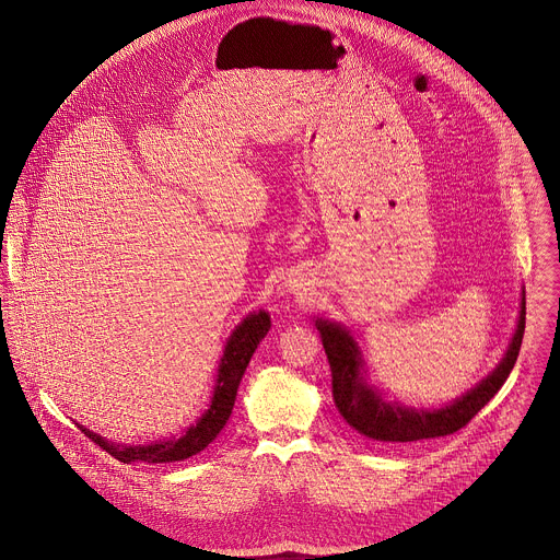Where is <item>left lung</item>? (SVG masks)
<instances>
[{
    "instance_id": "left-lung-1",
    "label": "left lung",
    "mask_w": 560,
    "mask_h": 560,
    "mask_svg": "<svg viewBox=\"0 0 560 560\" xmlns=\"http://www.w3.org/2000/svg\"><path fill=\"white\" fill-rule=\"evenodd\" d=\"M316 330L322 332L324 350L328 354L332 372V398L343 421L357 434L378 443H410L458 432L501 389L518 359V350L523 343L525 296L521 301V316L514 339L499 368L486 381L460 396L458 401L441 410H408L385 401L378 389H372L368 383H363L359 348L350 332H346L337 324L322 322V318L316 322Z\"/></svg>"
}]
</instances>
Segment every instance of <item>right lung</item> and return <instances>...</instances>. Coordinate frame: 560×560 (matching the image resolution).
Here are the masks:
<instances>
[{"label":"right lung","instance_id":"1","mask_svg":"<svg viewBox=\"0 0 560 560\" xmlns=\"http://www.w3.org/2000/svg\"><path fill=\"white\" fill-rule=\"evenodd\" d=\"M268 330H270V316L266 312H257V314L246 316L242 326L232 332V337L228 339L223 359L219 363L212 404H210L208 412L182 439L126 447V445H115V443L97 436L95 432L86 430L84 425H77V428L121 463H175V460H184V458L199 454L217 439V434L223 430L225 421L230 419L238 383H242V376H244L259 341L268 335Z\"/></svg>","mask_w":560,"mask_h":560}]
</instances>
